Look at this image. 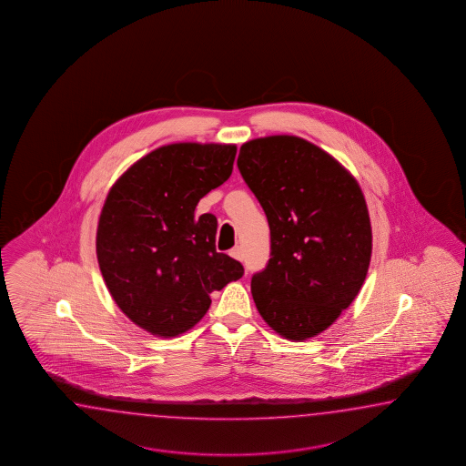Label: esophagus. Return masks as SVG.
<instances>
[{"label": "esophagus", "mask_w": 466, "mask_h": 466, "mask_svg": "<svg viewBox=\"0 0 466 466\" xmlns=\"http://www.w3.org/2000/svg\"><path fill=\"white\" fill-rule=\"evenodd\" d=\"M230 256L234 258H238V260H244V250H242L240 246H238V248H234L230 250Z\"/></svg>", "instance_id": "34e87169"}]
</instances>
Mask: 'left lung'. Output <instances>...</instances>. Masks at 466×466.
I'll use <instances>...</instances> for the list:
<instances>
[{
  "mask_svg": "<svg viewBox=\"0 0 466 466\" xmlns=\"http://www.w3.org/2000/svg\"><path fill=\"white\" fill-rule=\"evenodd\" d=\"M238 167L270 228L269 262L250 280L258 314L286 339L314 338L350 308L368 274L372 234L361 187L294 135L246 142Z\"/></svg>",
  "mask_w": 466,
  "mask_h": 466,
  "instance_id": "1",
  "label": "left lung"
}]
</instances>
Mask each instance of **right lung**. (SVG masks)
I'll list each match as a JSON object with an SVG mask.
<instances>
[{"label": "right lung", "instance_id": "obj_1", "mask_svg": "<svg viewBox=\"0 0 466 466\" xmlns=\"http://www.w3.org/2000/svg\"><path fill=\"white\" fill-rule=\"evenodd\" d=\"M236 152V145H166L110 188L96 228L98 266L116 306L145 331H188L210 294L242 278V264L216 248V216H196L198 200L232 174Z\"/></svg>", "mask_w": 466, "mask_h": 466}]
</instances>
